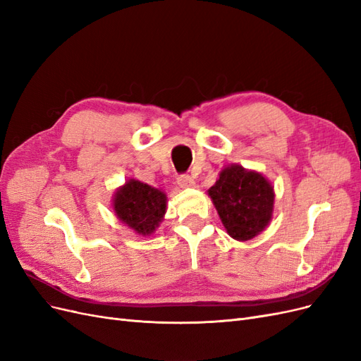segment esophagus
Listing matches in <instances>:
<instances>
[{
	"label": "esophagus",
	"mask_w": 361,
	"mask_h": 361,
	"mask_svg": "<svg viewBox=\"0 0 361 361\" xmlns=\"http://www.w3.org/2000/svg\"><path fill=\"white\" fill-rule=\"evenodd\" d=\"M178 185L180 188H192V186H195V180L190 175H180L178 178Z\"/></svg>",
	"instance_id": "esophagus-1"
}]
</instances>
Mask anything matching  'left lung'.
Segmentation results:
<instances>
[{
  "instance_id": "8db88e82",
  "label": "left lung",
  "mask_w": 361,
  "mask_h": 361,
  "mask_svg": "<svg viewBox=\"0 0 361 361\" xmlns=\"http://www.w3.org/2000/svg\"><path fill=\"white\" fill-rule=\"evenodd\" d=\"M207 192L233 239L251 240L269 226L275 191L261 173L231 164Z\"/></svg>"
}]
</instances>
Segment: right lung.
<instances>
[{"mask_svg": "<svg viewBox=\"0 0 361 361\" xmlns=\"http://www.w3.org/2000/svg\"><path fill=\"white\" fill-rule=\"evenodd\" d=\"M167 195L154 186L130 179L116 190L114 210L121 222L140 235H151L163 221Z\"/></svg>", "mask_w": 361, "mask_h": 361, "instance_id": "obj_1", "label": "right lung"}]
</instances>
